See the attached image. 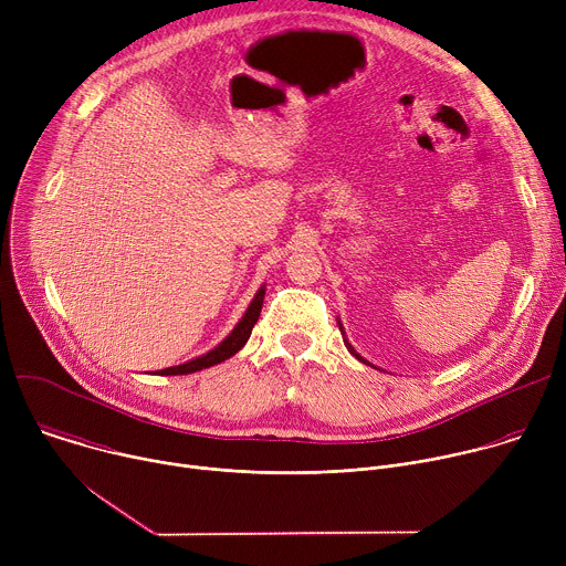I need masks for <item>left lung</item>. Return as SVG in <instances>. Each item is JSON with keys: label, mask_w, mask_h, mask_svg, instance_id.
I'll use <instances>...</instances> for the list:
<instances>
[{"label": "left lung", "mask_w": 566, "mask_h": 566, "mask_svg": "<svg viewBox=\"0 0 566 566\" xmlns=\"http://www.w3.org/2000/svg\"><path fill=\"white\" fill-rule=\"evenodd\" d=\"M338 329H340V332H343V340H345V345H347V349H349V352H352V356H356V358H358V360H360V363H365V365H371V363H369V360H365V358H363V356H360V354H358V352H356V349H354V347H352V343H349V340H347V338H345V329H343V322H340V319H338ZM371 367H374V365H371ZM376 369H378V367H376Z\"/></svg>", "instance_id": "left-lung-1"}]
</instances>
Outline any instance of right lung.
<instances>
[{
    "label": "right lung",
    "instance_id": "add662e5",
    "mask_svg": "<svg viewBox=\"0 0 566 566\" xmlns=\"http://www.w3.org/2000/svg\"><path fill=\"white\" fill-rule=\"evenodd\" d=\"M264 293H266V284L260 286V291L255 293L253 302L249 304L247 313L241 315V319L234 325V329L214 347L210 349L208 354L203 356H197L184 365H175V367H166L160 371H154L158 376H181V374H192V371H199V369H206V367H212L217 363H223L228 360L230 356H234L241 347H244L251 338V332L255 327V322L260 319V311H262V304H264Z\"/></svg>",
    "mask_w": 566,
    "mask_h": 566
}]
</instances>
